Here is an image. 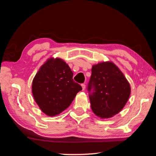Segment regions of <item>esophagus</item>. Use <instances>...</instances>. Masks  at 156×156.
Instances as JSON below:
<instances>
[{
	"instance_id": "34e87169",
	"label": "esophagus",
	"mask_w": 156,
	"mask_h": 156,
	"mask_svg": "<svg viewBox=\"0 0 156 156\" xmlns=\"http://www.w3.org/2000/svg\"><path fill=\"white\" fill-rule=\"evenodd\" d=\"M81 86H82V87H83V90L84 91V89H85V87H86L85 84H81Z\"/></svg>"
}]
</instances>
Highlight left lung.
<instances>
[{
	"mask_svg": "<svg viewBox=\"0 0 156 156\" xmlns=\"http://www.w3.org/2000/svg\"><path fill=\"white\" fill-rule=\"evenodd\" d=\"M91 109L97 116L109 118L125 107L130 96L129 82L113 62L94 65L87 85Z\"/></svg>",
	"mask_w": 156,
	"mask_h": 156,
	"instance_id": "8db88e82",
	"label": "left lung"
}]
</instances>
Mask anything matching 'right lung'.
I'll list each match as a JSON object with an SVG mask.
<instances>
[{"label": "right lung", "mask_w": 156, "mask_h": 156, "mask_svg": "<svg viewBox=\"0 0 156 156\" xmlns=\"http://www.w3.org/2000/svg\"><path fill=\"white\" fill-rule=\"evenodd\" d=\"M73 73L66 62L50 58L34 78L32 94L35 101L45 114H59L69 106L82 87L73 80Z\"/></svg>", "instance_id": "add662e5"}]
</instances>
